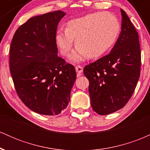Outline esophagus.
<instances>
[{"mask_svg": "<svg viewBox=\"0 0 150 150\" xmlns=\"http://www.w3.org/2000/svg\"><path fill=\"white\" fill-rule=\"evenodd\" d=\"M75 70H76V72L77 73V75L80 76L81 73H82V71H83V68H82L81 65H77V66L75 67Z\"/></svg>", "mask_w": 150, "mask_h": 150, "instance_id": "1", "label": "esophagus"}]
</instances>
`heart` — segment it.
<instances>
[{"label":"heart","mask_w":150,"mask_h":150,"mask_svg":"<svg viewBox=\"0 0 150 150\" xmlns=\"http://www.w3.org/2000/svg\"><path fill=\"white\" fill-rule=\"evenodd\" d=\"M120 32V23L114 14L99 12L67 23L66 29L56 31L55 41L62 56H66L75 39L76 49L70 55L73 62L87 57L96 58L104 54L116 42Z\"/></svg>","instance_id":"obj_1"}]
</instances>
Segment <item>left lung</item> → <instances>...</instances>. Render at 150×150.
I'll return each mask as SVG.
<instances>
[{
    "mask_svg": "<svg viewBox=\"0 0 150 150\" xmlns=\"http://www.w3.org/2000/svg\"><path fill=\"white\" fill-rule=\"evenodd\" d=\"M121 32L111 52L84 68L92 107L99 115L118 111L132 97L140 75L139 36L125 12Z\"/></svg>",
    "mask_w": 150,
    "mask_h": 150,
    "instance_id": "1",
    "label": "left lung"
}]
</instances>
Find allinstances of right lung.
Segmentation results:
<instances>
[{"instance_id": "obj_1", "label": "right lung", "mask_w": 150, "mask_h": 150, "mask_svg": "<svg viewBox=\"0 0 150 150\" xmlns=\"http://www.w3.org/2000/svg\"><path fill=\"white\" fill-rule=\"evenodd\" d=\"M61 10L29 19L16 30L10 49V70L18 97L30 109L53 116L68 106L76 80L73 65L58 56L55 41Z\"/></svg>"}]
</instances>
